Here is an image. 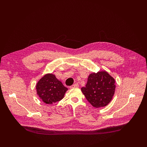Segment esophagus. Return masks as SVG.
I'll return each mask as SVG.
<instances>
[{
  "label": "esophagus",
  "instance_id": "1",
  "mask_svg": "<svg viewBox=\"0 0 147 147\" xmlns=\"http://www.w3.org/2000/svg\"><path fill=\"white\" fill-rule=\"evenodd\" d=\"M78 83H75V84H74V85H73L72 86H70V88H76V87H78Z\"/></svg>",
  "mask_w": 147,
  "mask_h": 147
}]
</instances>
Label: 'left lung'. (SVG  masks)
Returning <instances> with one entry per match:
<instances>
[{
  "mask_svg": "<svg viewBox=\"0 0 147 147\" xmlns=\"http://www.w3.org/2000/svg\"><path fill=\"white\" fill-rule=\"evenodd\" d=\"M115 80L106 71L90 74L82 92L94 107H105L111 102L115 92Z\"/></svg>",
  "mask_w": 147,
  "mask_h": 147,
  "instance_id": "left-lung-1",
  "label": "left lung"
}]
</instances>
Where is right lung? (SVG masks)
Returning a JSON list of instances; mask_svg holds the SVG:
<instances>
[{
    "instance_id": "obj_1",
    "label": "right lung",
    "mask_w": 147,
    "mask_h": 147,
    "mask_svg": "<svg viewBox=\"0 0 147 147\" xmlns=\"http://www.w3.org/2000/svg\"><path fill=\"white\" fill-rule=\"evenodd\" d=\"M36 89L40 99L47 104L60 101L67 90L52 74H45L42 77L37 83Z\"/></svg>"
}]
</instances>
